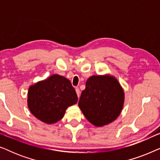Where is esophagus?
<instances>
[{"instance_id": "obj_1", "label": "esophagus", "mask_w": 160, "mask_h": 160, "mask_svg": "<svg viewBox=\"0 0 160 160\" xmlns=\"http://www.w3.org/2000/svg\"><path fill=\"white\" fill-rule=\"evenodd\" d=\"M76 94H77V95H78V98H79V97H80V90H79V88H78V87H76Z\"/></svg>"}]
</instances>
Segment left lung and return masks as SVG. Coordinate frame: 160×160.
Instances as JSON below:
<instances>
[{
  "mask_svg": "<svg viewBox=\"0 0 160 160\" xmlns=\"http://www.w3.org/2000/svg\"><path fill=\"white\" fill-rule=\"evenodd\" d=\"M123 103V89L114 77L92 76L87 81L78 106L89 122L102 127L117 119Z\"/></svg>",
  "mask_w": 160,
  "mask_h": 160,
  "instance_id": "8db88e82",
  "label": "left lung"
}]
</instances>
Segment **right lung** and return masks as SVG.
I'll list each match as a JSON object with an SVG mask.
<instances>
[{
    "instance_id": "obj_1",
    "label": "right lung",
    "mask_w": 160,
    "mask_h": 160,
    "mask_svg": "<svg viewBox=\"0 0 160 160\" xmlns=\"http://www.w3.org/2000/svg\"><path fill=\"white\" fill-rule=\"evenodd\" d=\"M78 97L71 83L64 76L54 74L29 88L28 104L36 118L47 124L58 122Z\"/></svg>"
}]
</instances>
